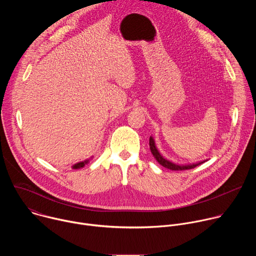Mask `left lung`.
<instances>
[{"label": "left lung", "instance_id": "obj_1", "mask_svg": "<svg viewBox=\"0 0 256 256\" xmlns=\"http://www.w3.org/2000/svg\"><path fill=\"white\" fill-rule=\"evenodd\" d=\"M149 144H150V150L154 156V158L158 161L159 164H161L163 167L167 168V169H170V170H188V169H192L198 165H200L202 163H204V161L202 162H198L196 164H190V165H177V164H174L168 160H166L160 153L159 151L157 150L156 146H155V140L152 136H150V140H149Z\"/></svg>", "mask_w": 256, "mask_h": 256}]
</instances>
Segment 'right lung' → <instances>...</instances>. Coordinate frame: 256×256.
Returning a JSON list of instances; mask_svg holds the SVG:
<instances>
[{
    "mask_svg": "<svg viewBox=\"0 0 256 256\" xmlns=\"http://www.w3.org/2000/svg\"><path fill=\"white\" fill-rule=\"evenodd\" d=\"M88 161H89V160H86V161H84V162H80V163H77V164H75L74 166H72V168H74V169H79V168H82V167H84V166H85V164H87V163H88Z\"/></svg>",
    "mask_w": 256,
    "mask_h": 256,
    "instance_id": "right-lung-1",
    "label": "right lung"
}]
</instances>
